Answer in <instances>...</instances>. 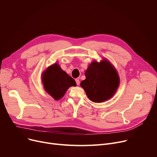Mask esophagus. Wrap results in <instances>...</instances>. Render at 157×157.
Instances as JSON below:
<instances>
[{"instance_id":"esophagus-1","label":"esophagus","mask_w":157,"mask_h":157,"mask_svg":"<svg viewBox=\"0 0 157 157\" xmlns=\"http://www.w3.org/2000/svg\"><path fill=\"white\" fill-rule=\"evenodd\" d=\"M76 83L77 85H79L80 84V81H79V79H76Z\"/></svg>"}]
</instances>
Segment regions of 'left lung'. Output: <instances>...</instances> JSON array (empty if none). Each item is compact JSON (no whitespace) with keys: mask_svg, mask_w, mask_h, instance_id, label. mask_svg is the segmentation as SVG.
I'll use <instances>...</instances> for the list:
<instances>
[{"mask_svg":"<svg viewBox=\"0 0 157 157\" xmlns=\"http://www.w3.org/2000/svg\"><path fill=\"white\" fill-rule=\"evenodd\" d=\"M86 79L81 82L88 97L94 102L110 98L117 90L120 79L117 71L106 60L93 62L85 71Z\"/></svg>","mask_w":157,"mask_h":157,"instance_id":"1","label":"left lung"}]
</instances>
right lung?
Instances as JSON below:
<instances>
[{"mask_svg": "<svg viewBox=\"0 0 157 157\" xmlns=\"http://www.w3.org/2000/svg\"><path fill=\"white\" fill-rule=\"evenodd\" d=\"M42 77L46 92L55 100L61 98L70 86L76 85L74 79L62 71L57 63L48 67Z\"/></svg>", "mask_w": 157, "mask_h": 157, "instance_id": "1", "label": "right lung"}]
</instances>
